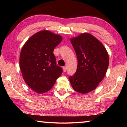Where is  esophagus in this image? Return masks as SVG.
Masks as SVG:
<instances>
[{"label": "esophagus", "mask_w": 127, "mask_h": 127, "mask_svg": "<svg viewBox=\"0 0 127 127\" xmlns=\"http://www.w3.org/2000/svg\"><path fill=\"white\" fill-rule=\"evenodd\" d=\"M63 69L64 72H65L66 71V70H67V68H66V66H64L63 67Z\"/></svg>", "instance_id": "34e87169"}]
</instances>
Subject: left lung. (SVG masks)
Segmentation results:
<instances>
[{
    "instance_id": "1",
    "label": "left lung",
    "mask_w": 127,
    "mask_h": 127,
    "mask_svg": "<svg viewBox=\"0 0 127 127\" xmlns=\"http://www.w3.org/2000/svg\"><path fill=\"white\" fill-rule=\"evenodd\" d=\"M70 41L76 53L78 65L69 81L75 91L86 94L95 89L109 66V55L102 43L91 35L82 33Z\"/></svg>"
}]
</instances>
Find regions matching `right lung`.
Here are the masks:
<instances>
[{"label": "right lung", "instance_id": "1", "mask_svg": "<svg viewBox=\"0 0 127 127\" xmlns=\"http://www.w3.org/2000/svg\"><path fill=\"white\" fill-rule=\"evenodd\" d=\"M62 40V36L44 30L32 36L23 46L20 58L21 72L27 85L37 93L50 90L63 72L53 53Z\"/></svg>", "mask_w": 127, "mask_h": 127}]
</instances>
